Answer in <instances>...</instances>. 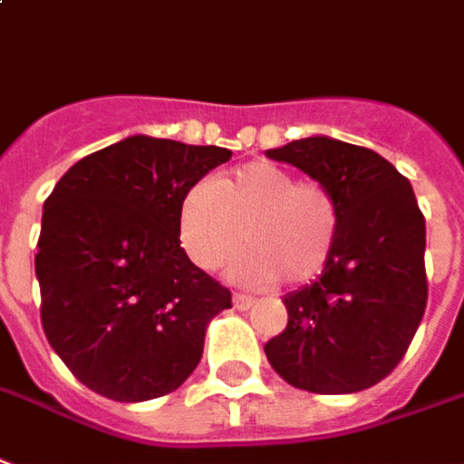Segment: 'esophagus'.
<instances>
[{
    "mask_svg": "<svg viewBox=\"0 0 464 464\" xmlns=\"http://www.w3.org/2000/svg\"><path fill=\"white\" fill-rule=\"evenodd\" d=\"M233 306L238 311H246L254 306V299L251 296H246V294H233Z\"/></svg>",
    "mask_w": 464,
    "mask_h": 464,
    "instance_id": "1",
    "label": "esophagus"
}]
</instances>
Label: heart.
Wrapping results in <instances>:
<instances>
[{
	"label": "heart",
	"mask_w": 464,
	"mask_h": 464,
	"mask_svg": "<svg viewBox=\"0 0 464 464\" xmlns=\"http://www.w3.org/2000/svg\"><path fill=\"white\" fill-rule=\"evenodd\" d=\"M176 228L188 258L203 271H218L246 246L248 254L236 266L241 281L271 286L284 278L299 286L329 264L342 210L319 180L256 160L188 188Z\"/></svg>",
	"instance_id": "1"
}]
</instances>
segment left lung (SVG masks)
I'll return each mask as SVG.
<instances>
[{
	"label": "left lung",
	"instance_id": "obj_1",
	"mask_svg": "<svg viewBox=\"0 0 464 464\" xmlns=\"http://www.w3.org/2000/svg\"><path fill=\"white\" fill-rule=\"evenodd\" d=\"M266 155L324 183L342 210L329 264L284 299L288 324L266 342V356L299 390H367L400 364L427 306L424 216L412 186L374 150L324 135Z\"/></svg>",
	"mask_w": 464,
	"mask_h": 464
}]
</instances>
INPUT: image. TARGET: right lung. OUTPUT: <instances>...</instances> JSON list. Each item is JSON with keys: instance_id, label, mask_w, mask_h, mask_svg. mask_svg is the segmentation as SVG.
I'll return each instance as SVG.
<instances>
[{"instance_id": "right-lung-1", "label": "right lung", "mask_w": 464, "mask_h": 464, "mask_svg": "<svg viewBox=\"0 0 464 464\" xmlns=\"http://www.w3.org/2000/svg\"><path fill=\"white\" fill-rule=\"evenodd\" d=\"M231 158L216 145L132 135L87 155L44 200L34 256L42 329L85 387L115 401L178 390L231 291L178 241L190 186Z\"/></svg>"}]
</instances>
